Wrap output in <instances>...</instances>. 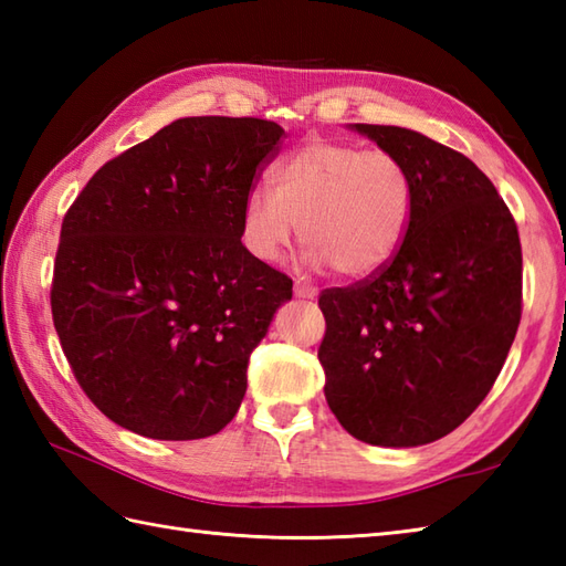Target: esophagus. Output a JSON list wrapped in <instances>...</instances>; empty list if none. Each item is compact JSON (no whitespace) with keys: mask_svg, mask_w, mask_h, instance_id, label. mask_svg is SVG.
Returning a JSON list of instances; mask_svg holds the SVG:
<instances>
[{"mask_svg":"<svg viewBox=\"0 0 566 566\" xmlns=\"http://www.w3.org/2000/svg\"><path fill=\"white\" fill-rule=\"evenodd\" d=\"M294 296H298V298H316L318 290H316V286H308V284L296 282L294 284Z\"/></svg>","mask_w":566,"mask_h":566,"instance_id":"34e87169","label":"esophagus"}]
</instances>
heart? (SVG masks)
<instances>
[{"label":"heart","mask_w":566,"mask_h":566,"mask_svg":"<svg viewBox=\"0 0 566 566\" xmlns=\"http://www.w3.org/2000/svg\"><path fill=\"white\" fill-rule=\"evenodd\" d=\"M411 216L413 182L396 155L311 138L274 167L270 197L248 195L240 231L260 264H280L298 226L311 268L365 280L396 258Z\"/></svg>","instance_id":"1"}]
</instances>
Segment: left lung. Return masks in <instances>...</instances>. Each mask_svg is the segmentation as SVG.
<instances>
[{"label":"left lung","mask_w":566,"mask_h":566,"mask_svg":"<svg viewBox=\"0 0 566 566\" xmlns=\"http://www.w3.org/2000/svg\"><path fill=\"white\" fill-rule=\"evenodd\" d=\"M350 128L406 165L413 216L379 274L321 294L323 391L353 438L418 448L464 423L506 363L521 323V238L462 153L401 126Z\"/></svg>","instance_id":"1"}]
</instances>
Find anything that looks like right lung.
<instances>
[{
    "mask_svg": "<svg viewBox=\"0 0 566 566\" xmlns=\"http://www.w3.org/2000/svg\"><path fill=\"white\" fill-rule=\"evenodd\" d=\"M284 128L189 116L94 175L65 213L53 323L80 387L116 426L199 440L231 423L248 359L292 280L240 243L252 179Z\"/></svg>",
    "mask_w": 566,
    "mask_h": 566,
    "instance_id": "right-lung-1",
    "label": "right lung"
}]
</instances>
